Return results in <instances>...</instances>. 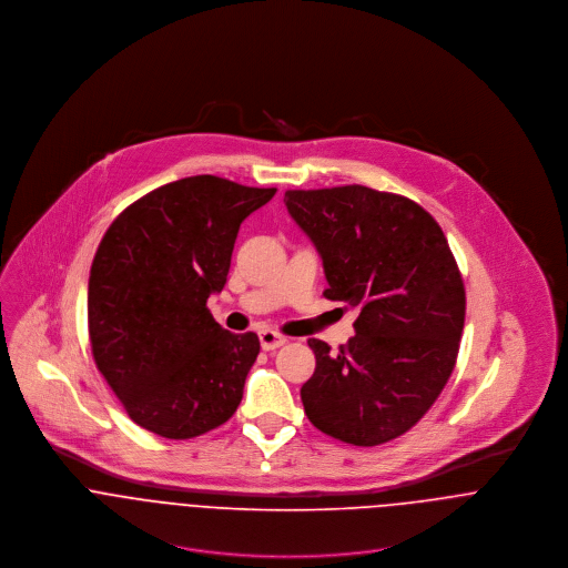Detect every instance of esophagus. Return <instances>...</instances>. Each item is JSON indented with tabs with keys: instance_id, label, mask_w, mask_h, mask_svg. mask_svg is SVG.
I'll return each instance as SVG.
<instances>
[{
	"instance_id": "1",
	"label": "esophagus",
	"mask_w": 568,
	"mask_h": 568,
	"mask_svg": "<svg viewBox=\"0 0 568 568\" xmlns=\"http://www.w3.org/2000/svg\"><path fill=\"white\" fill-rule=\"evenodd\" d=\"M260 334V345H262V349H277V347H282L284 343H286V336H282L280 332H275V329H268V327H264V329H260L257 332Z\"/></svg>"
}]
</instances>
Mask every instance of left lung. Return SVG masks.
Wrapping results in <instances>:
<instances>
[{
  "label": "left lung",
  "mask_w": 568,
  "mask_h": 568,
  "mask_svg": "<svg viewBox=\"0 0 568 568\" xmlns=\"http://www.w3.org/2000/svg\"><path fill=\"white\" fill-rule=\"evenodd\" d=\"M286 210L324 262L325 297L358 311L338 352L311 338L308 419L354 446L406 433L448 383L466 320L464 280L435 219L365 185L288 190Z\"/></svg>",
  "instance_id": "obj_1"
}]
</instances>
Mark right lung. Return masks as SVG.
<instances>
[{"mask_svg": "<svg viewBox=\"0 0 568 568\" xmlns=\"http://www.w3.org/2000/svg\"><path fill=\"white\" fill-rule=\"evenodd\" d=\"M275 187L196 174L149 192L106 230L89 273L93 361L142 428L190 439L225 424L243 400L257 334L216 324L244 219Z\"/></svg>", "mask_w": 568, "mask_h": 568, "instance_id": "add662e5", "label": "right lung"}]
</instances>
